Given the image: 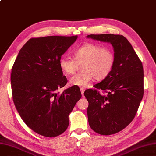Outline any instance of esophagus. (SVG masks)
I'll list each match as a JSON object with an SVG mask.
<instances>
[{
  "mask_svg": "<svg viewBox=\"0 0 156 156\" xmlns=\"http://www.w3.org/2000/svg\"><path fill=\"white\" fill-rule=\"evenodd\" d=\"M80 90H81V92L82 95L83 96V94H84V91H85V89L83 88V87H80Z\"/></svg>",
  "mask_w": 156,
  "mask_h": 156,
  "instance_id": "esophagus-1",
  "label": "esophagus"
}]
</instances>
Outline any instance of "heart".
<instances>
[{
    "label": "heart",
    "instance_id": "heart-1",
    "mask_svg": "<svg viewBox=\"0 0 156 156\" xmlns=\"http://www.w3.org/2000/svg\"><path fill=\"white\" fill-rule=\"evenodd\" d=\"M74 59L63 57L59 60V67L67 75H72L82 66L83 72L70 78L71 85L85 87L94 78L102 81L111 73L116 63L115 54L112 49L102 45L89 43L81 45L73 52Z\"/></svg>",
    "mask_w": 156,
    "mask_h": 156
}]
</instances>
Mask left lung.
<instances>
[{"instance_id":"obj_1","label":"left lung","mask_w":156,"mask_h":156,"mask_svg":"<svg viewBox=\"0 0 156 156\" xmlns=\"http://www.w3.org/2000/svg\"><path fill=\"white\" fill-rule=\"evenodd\" d=\"M87 37L107 41L115 50L116 63L111 73L84 95L89 102V126L101 135L116 134L134 119L144 95V69L141 60L122 35L90 34ZM98 90H103L101 94Z\"/></svg>"}]
</instances>
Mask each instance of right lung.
I'll use <instances>...</instances> for the list:
<instances>
[{"label": "right lung", "instance_id": "add662e5", "mask_svg": "<svg viewBox=\"0 0 156 156\" xmlns=\"http://www.w3.org/2000/svg\"><path fill=\"white\" fill-rule=\"evenodd\" d=\"M77 37L30 39L12 67L10 82L17 111L30 129L45 137H55L66 130L69 115L81 97L79 87L75 85L58 91L67 83L59 60Z\"/></svg>", "mask_w": 156, "mask_h": 156}]
</instances>
